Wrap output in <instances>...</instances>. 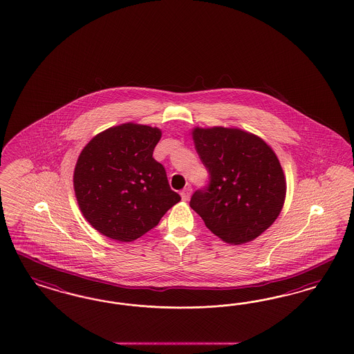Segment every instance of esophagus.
Here are the masks:
<instances>
[{
  "mask_svg": "<svg viewBox=\"0 0 354 354\" xmlns=\"http://www.w3.org/2000/svg\"><path fill=\"white\" fill-rule=\"evenodd\" d=\"M192 187L189 186V187H185L183 189V192H181V198H183V201H185V202H187L189 199H190V195H192Z\"/></svg>",
  "mask_w": 354,
  "mask_h": 354,
  "instance_id": "34e87169",
  "label": "esophagus"
}]
</instances>
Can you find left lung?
Segmentation results:
<instances>
[{"label":"left lung","mask_w":354,"mask_h":354,"mask_svg":"<svg viewBox=\"0 0 354 354\" xmlns=\"http://www.w3.org/2000/svg\"><path fill=\"white\" fill-rule=\"evenodd\" d=\"M192 136L209 183L195 192L190 207L224 242L255 240L274 224L286 201V176L274 149L236 127H195Z\"/></svg>","instance_id":"8db88e82"}]
</instances>
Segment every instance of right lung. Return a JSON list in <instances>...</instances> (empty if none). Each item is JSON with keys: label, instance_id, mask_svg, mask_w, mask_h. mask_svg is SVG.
<instances>
[{"label": "right lung", "instance_id": "right-lung-1", "mask_svg": "<svg viewBox=\"0 0 354 354\" xmlns=\"http://www.w3.org/2000/svg\"><path fill=\"white\" fill-rule=\"evenodd\" d=\"M160 138L158 127L127 122L99 133L82 149L74 192L84 218L105 237L137 240L181 201L152 158Z\"/></svg>", "mask_w": 354, "mask_h": 354}]
</instances>
